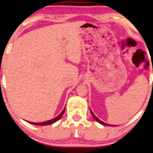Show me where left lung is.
Segmentation results:
<instances>
[{"instance_id": "1", "label": "left lung", "mask_w": 153, "mask_h": 153, "mask_svg": "<svg viewBox=\"0 0 153 153\" xmlns=\"http://www.w3.org/2000/svg\"><path fill=\"white\" fill-rule=\"evenodd\" d=\"M90 112H91V114H92V117H93V118H94V119H95V121H98V123H100V124H102V125H105V126H116V125H111V124H106V123L103 122L102 121H101V120H100L99 118H97L96 116H95V114H94L93 112H92V111L91 110V109H90Z\"/></svg>"}]
</instances>
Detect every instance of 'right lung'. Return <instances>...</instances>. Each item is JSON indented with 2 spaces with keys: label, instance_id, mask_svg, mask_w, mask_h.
<instances>
[{
  "label": "right lung",
  "instance_id": "right-lung-1",
  "mask_svg": "<svg viewBox=\"0 0 153 153\" xmlns=\"http://www.w3.org/2000/svg\"><path fill=\"white\" fill-rule=\"evenodd\" d=\"M64 111H65V108L63 109L62 112H61V113L58 115V116L55 117V118H52V119L49 120V121H44V122H40V123H35V122H29V124H32L34 125H38V126H46V125L52 124H54L55 122H56V121H58V120L61 119V118L62 117L63 114H64Z\"/></svg>",
  "mask_w": 153,
  "mask_h": 153
}]
</instances>
